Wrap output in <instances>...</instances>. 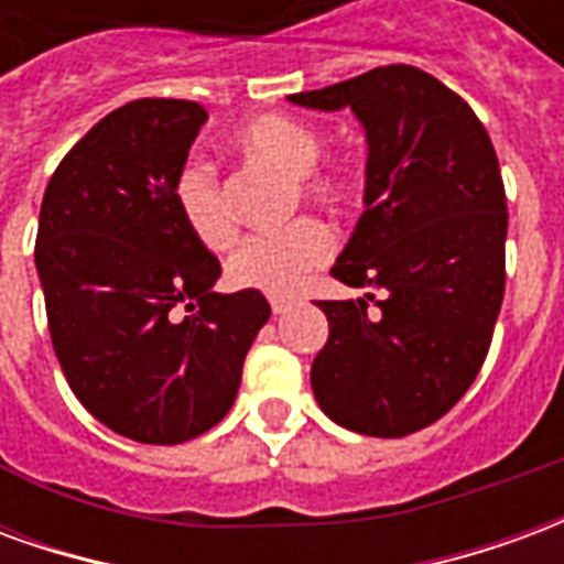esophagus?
Masks as SVG:
<instances>
[{
    "mask_svg": "<svg viewBox=\"0 0 564 564\" xmlns=\"http://www.w3.org/2000/svg\"><path fill=\"white\" fill-rule=\"evenodd\" d=\"M290 307H293L290 299H271V311H274V314H286Z\"/></svg>",
    "mask_w": 564,
    "mask_h": 564,
    "instance_id": "esophagus-1",
    "label": "esophagus"
}]
</instances>
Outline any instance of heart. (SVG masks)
I'll list each match as a JSON object with an SVG mask.
<instances>
[{
  "label": "heart",
  "mask_w": 564,
  "mask_h": 564,
  "mask_svg": "<svg viewBox=\"0 0 564 564\" xmlns=\"http://www.w3.org/2000/svg\"><path fill=\"white\" fill-rule=\"evenodd\" d=\"M238 144L253 160L269 162L271 169L299 184V193L323 205H347L359 189L354 169H332L319 177H307L323 153V141L314 129L293 117H259L238 132ZM174 208L186 232L198 245L223 250L235 238L232 210L223 196L217 169L202 156L186 160L172 184ZM335 253L329 226L319 220H295L281 232L247 235L226 259V281L235 290H257L265 295L299 293L311 274L323 269Z\"/></svg>",
  "instance_id": "heart-1"
}]
</instances>
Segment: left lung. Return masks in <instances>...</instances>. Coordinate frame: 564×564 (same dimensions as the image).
I'll list each match as a JSON object with an SVG mask.
<instances>
[{
	"instance_id": "left-lung-1",
	"label": "left lung",
	"mask_w": 564,
	"mask_h": 564,
	"mask_svg": "<svg viewBox=\"0 0 564 564\" xmlns=\"http://www.w3.org/2000/svg\"><path fill=\"white\" fill-rule=\"evenodd\" d=\"M350 108L366 129V210L332 269L359 299L317 302L329 341L311 366L323 414L404 437L471 387L505 295L508 202L471 105L414 66H380L290 96Z\"/></svg>"
}]
</instances>
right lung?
<instances>
[{"label":"right lung","instance_id":"1","mask_svg":"<svg viewBox=\"0 0 564 564\" xmlns=\"http://www.w3.org/2000/svg\"><path fill=\"white\" fill-rule=\"evenodd\" d=\"M205 120L184 99L117 108L68 150L39 214L35 269L63 375L99 423L141 444L220 423L271 317L257 290H210L220 262L174 208Z\"/></svg>","mask_w":564,"mask_h":564}]
</instances>
